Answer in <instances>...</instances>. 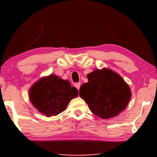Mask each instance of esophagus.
<instances>
[{"mask_svg":"<svg viewBox=\"0 0 157 157\" xmlns=\"http://www.w3.org/2000/svg\"><path fill=\"white\" fill-rule=\"evenodd\" d=\"M75 86L76 87L77 89H78V90H79V88H80V83H75Z\"/></svg>","mask_w":157,"mask_h":157,"instance_id":"34e87169","label":"esophagus"}]
</instances>
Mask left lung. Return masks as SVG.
I'll list each match as a JSON object with an SVG mask.
<instances>
[{
	"label": "left lung",
	"instance_id": "1",
	"mask_svg": "<svg viewBox=\"0 0 157 157\" xmlns=\"http://www.w3.org/2000/svg\"><path fill=\"white\" fill-rule=\"evenodd\" d=\"M89 82L79 89V96L91 112L102 119L117 116L130 100L132 93L123 79L108 68L94 71L87 75Z\"/></svg>",
	"mask_w": 157,
	"mask_h": 157
}]
</instances>
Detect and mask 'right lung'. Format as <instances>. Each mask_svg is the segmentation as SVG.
Returning <instances> with one entry per match:
<instances>
[{"label": "right lung", "instance_id": "obj_1", "mask_svg": "<svg viewBox=\"0 0 157 157\" xmlns=\"http://www.w3.org/2000/svg\"><path fill=\"white\" fill-rule=\"evenodd\" d=\"M78 95V89L71 86L70 82L55 75L42 78L33 85L29 92L32 104L47 117L62 113Z\"/></svg>", "mask_w": 157, "mask_h": 157}]
</instances>
